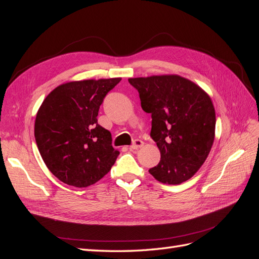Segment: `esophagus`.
Returning a JSON list of instances; mask_svg holds the SVG:
<instances>
[{"instance_id": "obj_1", "label": "esophagus", "mask_w": 259, "mask_h": 259, "mask_svg": "<svg viewBox=\"0 0 259 259\" xmlns=\"http://www.w3.org/2000/svg\"><path fill=\"white\" fill-rule=\"evenodd\" d=\"M144 146V142L143 140H135L134 144H133L132 146H130V149H133V150H135V149H138V148H142Z\"/></svg>"}]
</instances>
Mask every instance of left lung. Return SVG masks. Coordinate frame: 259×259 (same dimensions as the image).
I'll return each instance as SVG.
<instances>
[{
    "mask_svg": "<svg viewBox=\"0 0 259 259\" xmlns=\"http://www.w3.org/2000/svg\"><path fill=\"white\" fill-rule=\"evenodd\" d=\"M143 110L151 113L150 135L161 160L149 169L158 182L179 185L205 162L215 138L216 116L208 94L177 74L131 77Z\"/></svg>",
    "mask_w": 259,
    "mask_h": 259,
    "instance_id": "obj_1",
    "label": "left lung"
}]
</instances>
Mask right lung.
Returning a JSON list of instances; mask_svg holds the SVG:
<instances>
[{
  "mask_svg": "<svg viewBox=\"0 0 259 259\" xmlns=\"http://www.w3.org/2000/svg\"><path fill=\"white\" fill-rule=\"evenodd\" d=\"M121 77L67 82L38 108L34 137L45 165L62 183L89 187L109 173L119 150L97 122L99 107Z\"/></svg>",
  "mask_w": 259,
  "mask_h": 259,
  "instance_id": "1",
  "label": "right lung"
}]
</instances>
